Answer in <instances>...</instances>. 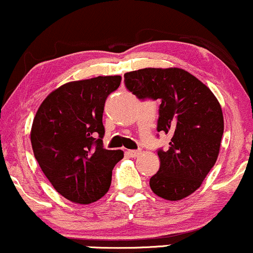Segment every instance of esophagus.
I'll list each match as a JSON object with an SVG mask.
<instances>
[{
	"instance_id": "34e87169",
	"label": "esophagus",
	"mask_w": 253,
	"mask_h": 253,
	"mask_svg": "<svg viewBox=\"0 0 253 253\" xmlns=\"http://www.w3.org/2000/svg\"><path fill=\"white\" fill-rule=\"evenodd\" d=\"M127 155H129L130 157H137L139 155H141V151L140 150H129L127 151Z\"/></svg>"
}]
</instances>
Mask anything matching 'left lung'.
I'll return each instance as SVG.
<instances>
[{"instance_id": "left-lung-1", "label": "left lung", "mask_w": 253, "mask_h": 253, "mask_svg": "<svg viewBox=\"0 0 253 253\" xmlns=\"http://www.w3.org/2000/svg\"><path fill=\"white\" fill-rule=\"evenodd\" d=\"M140 100H161L157 131L169 134L167 151L158 150L160 169L151 190L169 201L183 200L201 186L219 155L224 131L217 97L196 77L180 68H144L124 74Z\"/></svg>"}]
</instances>
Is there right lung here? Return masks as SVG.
Instances as JSON below:
<instances>
[{"mask_svg":"<svg viewBox=\"0 0 253 253\" xmlns=\"http://www.w3.org/2000/svg\"><path fill=\"white\" fill-rule=\"evenodd\" d=\"M121 75L62 85L43 100L34 118L30 140L41 170L58 194L88 205L105 196L112 170L123 151L103 148L106 98Z\"/></svg>","mask_w":253,"mask_h":253,"instance_id":"1","label":"right lung"}]
</instances>
